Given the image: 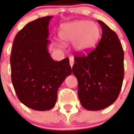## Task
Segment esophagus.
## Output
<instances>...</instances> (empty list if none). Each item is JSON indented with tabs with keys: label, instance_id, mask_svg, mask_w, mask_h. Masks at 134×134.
I'll return each mask as SVG.
<instances>
[{
	"label": "esophagus",
	"instance_id": "obj_1",
	"mask_svg": "<svg viewBox=\"0 0 134 134\" xmlns=\"http://www.w3.org/2000/svg\"><path fill=\"white\" fill-rule=\"evenodd\" d=\"M74 59H73L72 57H70V65L71 67H72L73 64H74Z\"/></svg>",
	"mask_w": 134,
	"mask_h": 134
}]
</instances>
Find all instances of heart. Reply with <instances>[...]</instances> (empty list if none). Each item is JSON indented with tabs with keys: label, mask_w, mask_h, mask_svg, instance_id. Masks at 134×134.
I'll use <instances>...</instances> for the list:
<instances>
[{
	"label": "heart",
	"mask_w": 134,
	"mask_h": 134,
	"mask_svg": "<svg viewBox=\"0 0 134 134\" xmlns=\"http://www.w3.org/2000/svg\"><path fill=\"white\" fill-rule=\"evenodd\" d=\"M59 36L64 43L74 42L78 52H84L93 48L100 37V29L96 23L81 20L66 23L60 27Z\"/></svg>",
	"instance_id": "obj_1"
}]
</instances>
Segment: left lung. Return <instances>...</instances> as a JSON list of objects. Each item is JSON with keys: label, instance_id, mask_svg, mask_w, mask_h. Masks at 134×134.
I'll return each mask as SVG.
<instances>
[{"label": "left lung", "instance_id": "8db88e82", "mask_svg": "<svg viewBox=\"0 0 134 134\" xmlns=\"http://www.w3.org/2000/svg\"><path fill=\"white\" fill-rule=\"evenodd\" d=\"M103 33L97 46L88 54L76 53L72 72L79 82L82 106L99 111L118 99L124 76V52L115 32L98 20Z\"/></svg>", "mask_w": 134, "mask_h": 134}]
</instances>
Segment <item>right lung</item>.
Returning a JSON list of instances; mask_svg holds the SVG:
<instances>
[{
  "mask_svg": "<svg viewBox=\"0 0 134 134\" xmlns=\"http://www.w3.org/2000/svg\"><path fill=\"white\" fill-rule=\"evenodd\" d=\"M52 17L27 23L16 35L11 49V80L15 93L22 103L36 111L54 107L58 88L72 73L68 58L54 61L48 52Z\"/></svg>",
  "mask_w": 134,
  "mask_h": 134,
  "instance_id": "1",
  "label": "right lung"
}]
</instances>
